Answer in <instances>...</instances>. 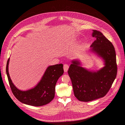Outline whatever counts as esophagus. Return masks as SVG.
I'll use <instances>...</instances> for the list:
<instances>
[{"mask_svg": "<svg viewBox=\"0 0 125 125\" xmlns=\"http://www.w3.org/2000/svg\"><path fill=\"white\" fill-rule=\"evenodd\" d=\"M63 68H64V71L65 72H66L68 71V69H69V65L68 64H64V66H63Z\"/></svg>", "mask_w": 125, "mask_h": 125, "instance_id": "esophagus-1", "label": "esophagus"}]
</instances>
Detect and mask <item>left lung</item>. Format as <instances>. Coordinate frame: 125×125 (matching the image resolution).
Masks as SVG:
<instances>
[{"instance_id":"1","label":"left lung","mask_w":125,"mask_h":125,"mask_svg":"<svg viewBox=\"0 0 125 125\" xmlns=\"http://www.w3.org/2000/svg\"><path fill=\"white\" fill-rule=\"evenodd\" d=\"M96 40L91 50L104 61V66L96 72L81 67L79 60L72 61L68 74L72 82L74 94L80 101L88 102L104 97L108 92L117 75L116 56L112 43L99 31L93 30Z\"/></svg>"}]
</instances>
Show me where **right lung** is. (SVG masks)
Returning a JSON list of instances; mask_svg holds the SVG:
<instances>
[{
  "mask_svg": "<svg viewBox=\"0 0 125 125\" xmlns=\"http://www.w3.org/2000/svg\"><path fill=\"white\" fill-rule=\"evenodd\" d=\"M9 59L7 62L6 74L12 93L18 100L23 103L33 106L44 105L53 100L55 96L56 83L64 73L62 64L48 66L36 86L28 91H22L15 86L10 79L8 72Z\"/></svg>",
  "mask_w": 125,
  "mask_h": 125,
  "instance_id": "add662e5",
  "label": "right lung"
}]
</instances>
